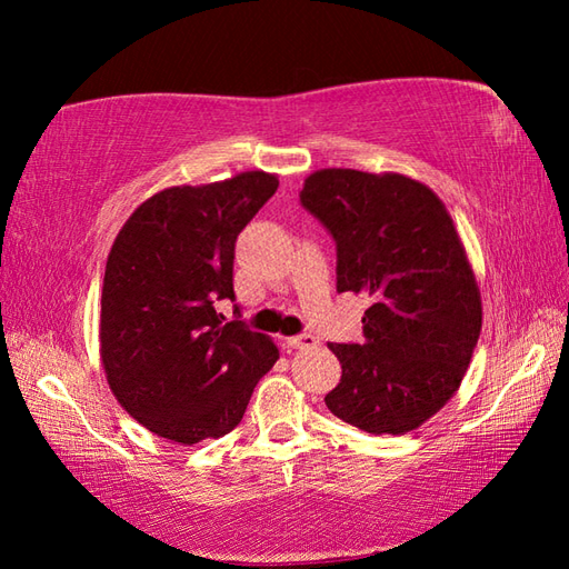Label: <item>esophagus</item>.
Returning a JSON list of instances; mask_svg holds the SVG:
<instances>
[{
	"mask_svg": "<svg viewBox=\"0 0 569 569\" xmlns=\"http://www.w3.org/2000/svg\"><path fill=\"white\" fill-rule=\"evenodd\" d=\"M288 345L296 347V349H316L320 345V340L316 335L303 332V335H296V337H288Z\"/></svg>",
	"mask_w": 569,
	"mask_h": 569,
	"instance_id": "34e87169",
	"label": "esophagus"
}]
</instances>
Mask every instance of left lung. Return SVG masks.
Segmentation results:
<instances>
[{"mask_svg": "<svg viewBox=\"0 0 569 569\" xmlns=\"http://www.w3.org/2000/svg\"><path fill=\"white\" fill-rule=\"evenodd\" d=\"M300 204L337 247V293L371 298L365 340L328 345L342 379L332 416L371 435H403L450 401L481 332L479 288L452 217L398 173H312Z\"/></svg>", "mask_w": 569, "mask_h": 569, "instance_id": "left-lung-1", "label": "left lung"}]
</instances>
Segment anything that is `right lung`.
<instances>
[{
  "label": "right lung",
  "mask_w": 569,
  "mask_h": 569,
  "mask_svg": "<svg viewBox=\"0 0 569 569\" xmlns=\"http://www.w3.org/2000/svg\"><path fill=\"white\" fill-rule=\"evenodd\" d=\"M278 188L276 176L156 192L129 217L102 283L100 345L107 381L143 428L196 445L239 426L278 347L241 320L234 244Z\"/></svg>",
  "instance_id": "1"
}]
</instances>
